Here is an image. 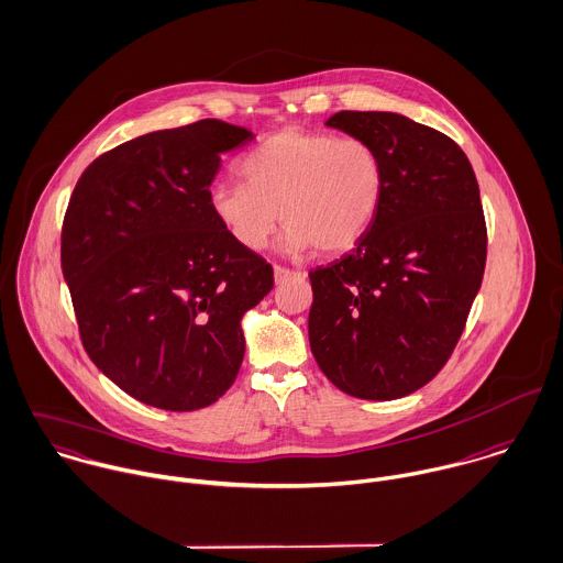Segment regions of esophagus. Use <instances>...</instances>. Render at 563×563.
<instances>
[{
	"mask_svg": "<svg viewBox=\"0 0 563 563\" xmlns=\"http://www.w3.org/2000/svg\"><path fill=\"white\" fill-rule=\"evenodd\" d=\"M294 276H300V274H298V272H294V269H287V267L274 265V280H276V285H280V283H285L287 278H294Z\"/></svg>",
	"mask_w": 563,
	"mask_h": 563,
	"instance_id": "esophagus-1",
	"label": "esophagus"
}]
</instances>
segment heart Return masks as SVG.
<instances>
[{
	"label": "heart",
	"instance_id": "heart-1",
	"mask_svg": "<svg viewBox=\"0 0 563 563\" xmlns=\"http://www.w3.org/2000/svg\"><path fill=\"white\" fill-rule=\"evenodd\" d=\"M245 183H218L209 207L245 250L265 247L278 222V247L300 256L352 250L374 224L385 198V163L365 139L283 128L243 161Z\"/></svg>",
	"mask_w": 563,
	"mask_h": 563
}]
</instances>
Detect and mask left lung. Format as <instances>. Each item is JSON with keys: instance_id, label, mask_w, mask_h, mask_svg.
Wrapping results in <instances>:
<instances>
[{"instance_id": "8db88e82", "label": "left lung", "mask_w": 563, "mask_h": 563, "mask_svg": "<svg viewBox=\"0 0 563 563\" xmlns=\"http://www.w3.org/2000/svg\"><path fill=\"white\" fill-rule=\"evenodd\" d=\"M327 125L378 150L387 187L356 247L309 274L311 352L341 391L402 398L444 367L478 294V183L452 139L405 114L341 111Z\"/></svg>"}]
</instances>
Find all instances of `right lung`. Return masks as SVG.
<instances>
[{"label":"right lung","instance_id":"obj_1","mask_svg":"<svg viewBox=\"0 0 563 563\" xmlns=\"http://www.w3.org/2000/svg\"><path fill=\"white\" fill-rule=\"evenodd\" d=\"M247 128L202 119L154 130L96 158L63 224V276L91 361L165 411L213 405L243 361V316L274 287L209 207L222 156Z\"/></svg>","mask_w":563,"mask_h":563}]
</instances>
